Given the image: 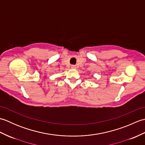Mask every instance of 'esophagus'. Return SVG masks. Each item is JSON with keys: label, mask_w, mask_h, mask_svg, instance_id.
<instances>
[{"label": "esophagus", "mask_w": 145, "mask_h": 145, "mask_svg": "<svg viewBox=\"0 0 145 145\" xmlns=\"http://www.w3.org/2000/svg\"><path fill=\"white\" fill-rule=\"evenodd\" d=\"M71 68H72V69H76V66L75 65H72V67H71Z\"/></svg>", "instance_id": "34e87169"}]
</instances>
